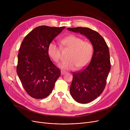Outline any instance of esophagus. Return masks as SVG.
<instances>
[{
    "label": "esophagus",
    "mask_w": 130,
    "mask_h": 130,
    "mask_svg": "<svg viewBox=\"0 0 130 130\" xmlns=\"http://www.w3.org/2000/svg\"><path fill=\"white\" fill-rule=\"evenodd\" d=\"M66 72L64 71H61V74L62 75H64Z\"/></svg>",
    "instance_id": "esophagus-1"
}]
</instances>
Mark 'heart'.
<instances>
[{"mask_svg": "<svg viewBox=\"0 0 130 130\" xmlns=\"http://www.w3.org/2000/svg\"><path fill=\"white\" fill-rule=\"evenodd\" d=\"M61 45L71 50L68 57L69 59L64 60L58 66L63 70H75L77 67L82 69L86 67L92 58V44L77 36L70 35L60 40ZM48 54L55 62H58L61 58V47L54 42H51L47 48Z\"/></svg>", "mask_w": 130, "mask_h": 130, "instance_id": "1", "label": "heart"}]
</instances>
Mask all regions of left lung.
<instances>
[{
  "instance_id": "obj_1",
  "label": "left lung",
  "mask_w": 130,
  "mask_h": 130,
  "mask_svg": "<svg viewBox=\"0 0 130 130\" xmlns=\"http://www.w3.org/2000/svg\"><path fill=\"white\" fill-rule=\"evenodd\" d=\"M67 29L84 35L93 46L90 63L83 70L73 73L70 89L71 96L78 103H88L99 97L105 88L111 70L109 49L104 39L96 31L81 27Z\"/></svg>"
}]
</instances>
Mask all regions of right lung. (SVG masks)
<instances>
[{
	"label": "right lung",
	"mask_w": 130,
	"mask_h": 130,
	"mask_svg": "<svg viewBox=\"0 0 130 130\" xmlns=\"http://www.w3.org/2000/svg\"><path fill=\"white\" fill-rule=\"evenodd\" d=\"M65 28L38 26L24 38L20 46L17 73L24 88L34 99L48 96L60 75V71L51 60L47 48Z\"/></svg>",
	"instance_id": "1"
}]
</instances>
